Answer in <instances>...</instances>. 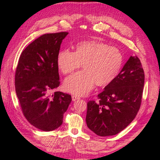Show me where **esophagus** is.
Listing matches in <instances>:
<instances>
[{"mask_svg":"<svg viewBox=\"0 0 160 160\" xmlns=\"http://www.w3.org/2000/svg\"><path fill=\"white\" fill-rule=\"evenodd\" d=\"M78 99H80V97H78L75 96V95H72V101H73V102L76 101V100H78Z\"/></svg>","mask_w":160,"mask_h":160,"instance_id":"obj_1","label":"esophagus"}]
</instances>
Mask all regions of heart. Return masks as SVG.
<instances>
[{"mask_svg":"<svg viewBox=\"0 0 160 160\" xmlns=\"http://www.w3.org/2000/svg\"><path fill=\"white\" fill-rule=\"evenodd\" d=\"M57 66L62 73H72L82 65V71L67 78L63 87L67 92L85 95L94 88L109 85L118 76L123 66V56L117 48L97 40L78 43L73 52L59 51Z\"/></svg>","mask_w":160,"mask_h":160,"instance_id":"1","label":"heart"}]
</instances>
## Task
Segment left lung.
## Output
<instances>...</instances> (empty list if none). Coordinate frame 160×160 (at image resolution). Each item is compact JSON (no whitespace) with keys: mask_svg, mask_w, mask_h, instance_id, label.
Returning a JSON list of instances; mask_svg holds the SVG:
<instances>
[{"mask_svg":"<svg viewBox=\"0 0 160 160\" xmlns=\"http://www.w3.org/2000/svg\"><path fill=\"white\" fill-rule=\"evenodd\" d=\"M145 82L140 59L131 56L113 82L98 94L99 102H88L87 126L99 136H109L126 128L141 104Z\"/></svg>","mask_w":160,"mask_h":160,"instance_id":"left-lung-1","label":"left lung"}]
</instances>
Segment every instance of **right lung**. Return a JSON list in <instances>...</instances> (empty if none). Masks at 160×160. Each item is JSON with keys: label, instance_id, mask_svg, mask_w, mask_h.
<instances>
[{"label": "right lung", "instance_id": "obj_1", "mask_svg": "<svg viewBox=\"0 0 160 160\" xmlns=\"http://www.w3.org/2000/svg\"><path fill=\"white\" fill-rule=\"evenodd\" d=\"M68 32L45 34L21 53L16 68L15 91L22 112L29 123L44 131L61 126L71 96L61 92L49 95L60 85L57 55Z\"/></svg>", "mask_w": 160, "mask_h": 160}]
</instances>
